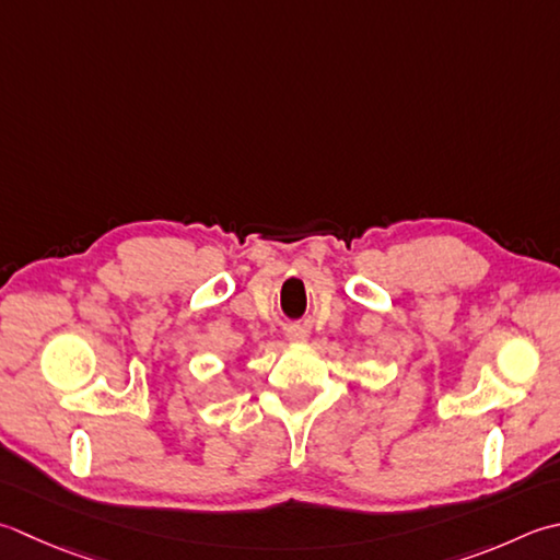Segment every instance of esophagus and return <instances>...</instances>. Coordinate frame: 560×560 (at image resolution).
Segmentation results:
<instances>
[{
    "label": "esophagus",
    "instance_id": "1",
    "mask_svg": "<svg viewBox=\"0 0 560 560\" xmlns=\"http://www.w3.org/2000/svg\"><path fill=\"white\" fill-rule=\"evenodd\" d=\"M287 337H289V342L299 345V342H305V339H308V330H305V327H291Z\"/></svg>",
    "mask_w": 560,
    "mask_h": 560
}]
</instances>
